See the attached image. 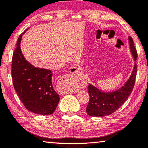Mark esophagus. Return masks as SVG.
Wrapping results in <instances>:
<instances>
[{
    "label": "esophagus",
    "mask_w": 148,
    "mask_h": 148,
    "mask_svg": "<svg viewBox=\"0 0 148 148\" xmlns=\"http://www.w3.org/2000/svg\"><path fill=\"white\" fill-rule=\"evenodd\" d=\"M79 68L76 66H73L71 68V72L72 74H77L79 72ZM78 90L77 87H74V88H72L71 89H67L66 91H62V94H66V93H75Z\"/></svg>",
    "instance_id": "esophagus-1"
}]
</instances>
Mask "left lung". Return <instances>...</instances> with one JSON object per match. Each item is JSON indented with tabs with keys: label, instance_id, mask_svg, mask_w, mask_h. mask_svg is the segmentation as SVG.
<instances>
[{
	"label": "left lung",
	"instance_id": "obj_1",
	"mask_svg": "<svg viewBox=\"0 0 148 148\" xmlns=\"http://www.w3.org/2000/svg\"><path fill=\"white\" fill-rule=\"evenodd\" d=\"M130 51L134 61H136L137 53L133 40L128 37ZM137 72L136 64H134L132 71L129 79L120 88L114 91H102L97 87L89 84L88 87L90 97L86 108L87 114L92 117H104L116 112L127 101L134 86Z\"/></svg>",
	"mask_w": 148,
	"mask_h": 148
}]
</instances>
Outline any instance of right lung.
Segmentation results:
<instances>
[{
  "label": "right lung",
  "mask_w": 148,
  "mask_h": 148,
  "mask_svg": "<svg viewBox=\"0 0 148 148\" xmlns=\"http://www.w3.org/2000/svg\"><path fill=\"white\" fill-rule=\"evenodd\" d=\"M29 29L19 36L13 53L12 77L14 87L29 111L48 116L53 114L60 98L53 89L52 72L35 67L22 53L20 44L22 36Z\"/></svg>",
  "instance_id": "add662e5"
}]
</instances>
